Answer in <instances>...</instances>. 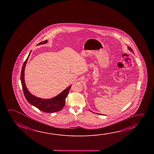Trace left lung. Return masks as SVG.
<instances>
[{"instance_id": "8db88e82", "label": "left lung", "mask_w": 154, "mask_h": 154, "mask_svg": "<svg viewBox=\"0 0 154 154\" xmlns=\"http://www.w3.org/2000/svg\"><path fill=\"white\" fill-rule=\"evenodd\" d=\"M128 48L129 49V50H130V51H131V52H132V53H134L133 51V49H131V47H128ZM91 112H92V111H91Z\"/></svg>"}]
</instances>
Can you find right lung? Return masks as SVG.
<instances>
[{"instance_id":"1","label":"right lung","mask_w":154,"mask_h":154,"mask_svg":"<svg viewBox=\"0 0 154 154\" xmlns=\"http://www.w3.org/2000/svg\"><path fill=\"white\" fill-rule=\"evenodd\" d=\"M47 42V40H45L43 42H41L40 43H38V45L41 44H44ZM30 53L29 54V55L23 64L20 76L22 88H23V93L26 100L32 105L35 106L36 108L39 109L41 111H43L44 112L54 113V112L61 111V109H63V107L65 106L66 99L68 95L70 89L71 85L69 86L68 88L65 89L63 92L60 93L58 95L51 99H45L38 98L35 96L32 95L26 88L25 83V79H24L25 68L26 63L28 61V57L30 55Z\"/></svg>"}]
</instances>
